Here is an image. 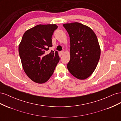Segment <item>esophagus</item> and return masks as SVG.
Listing matches in <instances>:
<instances>
[{"label":"esophagus","mask_w":121,"mask_h":121,"mask_svg":"<svg viewBox=\"0 0 121 121\" xmlns=\"http://www.w3.org/2000/svg\"><path fill=\"white\" fill-rule=\"evenodd\" d=\"M60 53H61V55H63L65 53V52H64V50H62V51H61V52H60Z\"/></svg>","instance_id":"1"}]
</instances>
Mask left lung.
<instances>
[{
  "mask_svg": "<svg viewBox=\"0 0 121 121\" xmlns=\"http://www.w3.org/2000/svg\"><path fill=\"white\" fill-rule=\"evenodd\" d=\"M70 40V60L67 68L76 78H88L96 69L100 56L98 39L93 30L87 26L75 22L65 24Z\"/></svg>",
  "mask_w": 121,
  "mask_h": 121,
  "instance_id": "8db88e82",
  "label": "left lung"
}]
</instances>
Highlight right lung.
<instances>
[{
	"label": "right lung",
	"instance_id": "1",
	"mask_svg": "<svg viewBox=\"0 0 121 121\" xmlns=\"http://www.w3.org/2000/svg\"><path fill=\"white\" fill-rule=\"evenodd\" d=\"M57 28L56 24L39 25L24 34L19 46V52L26 74L33 81L42 84L53 74L60 56L52 46V36Z\"/></svg>",
	"mask_w": 121,
	"mask_h": 121
}]
</instances>
